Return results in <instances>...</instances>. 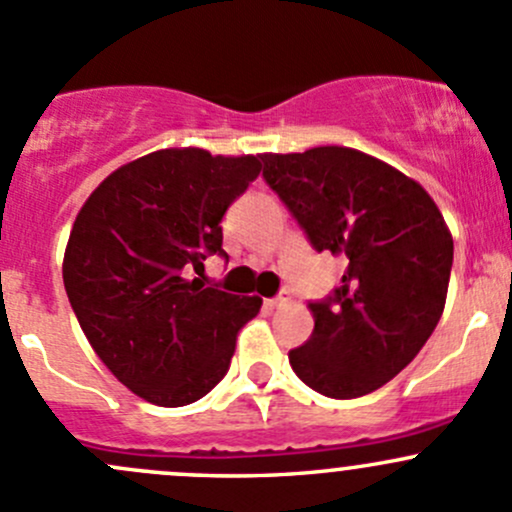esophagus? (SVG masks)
<instances>
[{
  "label": "esophagus",
  "instance_id": "1",
  "mask_svg": "<svg viewBox=\"0 0 512 512\" xmlns=\"http://www.w3.org/2000/svg\"><path fill=\"white\" fill-rule=\"evenodd\" d=\"M289 301H292V292H289V289H282V292H279L277 297L270 299V304L272 306H287Z\"/></svg>",
  "mask_w": 512,
  "mask_h": 512
}]
</instances>
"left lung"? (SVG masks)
Segmentation results:
<instances>
[{"label":"left lung","instance_id":"left-lung-1","mask_svg":"<svg viewBox=\"0 0 512 512\" xmlns=\"http://www.w3.org/2000/svg\"><path fill=\"white\" fill-rule=\"evenodd\" d=\"M262 179L316 252L348 260L341 287L309 301L314 331L289 351L301 383L353 400L390 383L437 328L454 240L417 181L348 147L262 154Z\"/></svg>","mask_w":512,"mask_h":512}]
</instances>
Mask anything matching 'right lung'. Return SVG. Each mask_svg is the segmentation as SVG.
Segmentation results:
<instances>
[{"mask_svg": "<svg viewBox=\"0 0 512 512\" xmlns=\"http://www.w3.org/2000/svg\"><path fill=\"white\" fill-rule=\"evenodd\" d=\"M257 157L161 149L122 166L75 218L63 284L110 373L159 407L201 400L225 378L262 299L193 278L223 250L225 211L257 179Z\"/></svg>", "mask_w": 512, "mask_h": 512, "instance_id": "right-lung-1", "label": "right lung"}]
</instances>
